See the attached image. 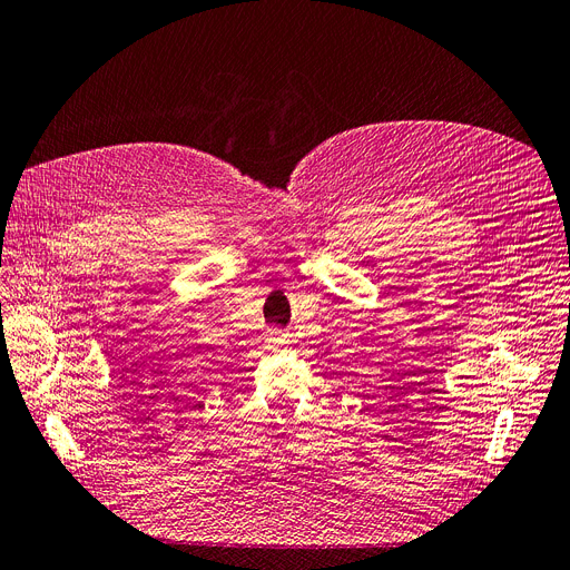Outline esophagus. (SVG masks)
<instances>
[{"instance_id": "esophagus-1", "label": "esophagus", "mask_w": 570, "mask_h": 570, "mask_svg": "<svg viewBox=\"0 0 570 570\" xmlns=\"http://www.w3.org/2000/svg\"><path fill=\"white\" fill-rule=\"evenodd\" d=\"M284 337H286V333H284V331H279V328H272V333H269V340H275V342H284Z\"/></svg>"}]
</instances>
